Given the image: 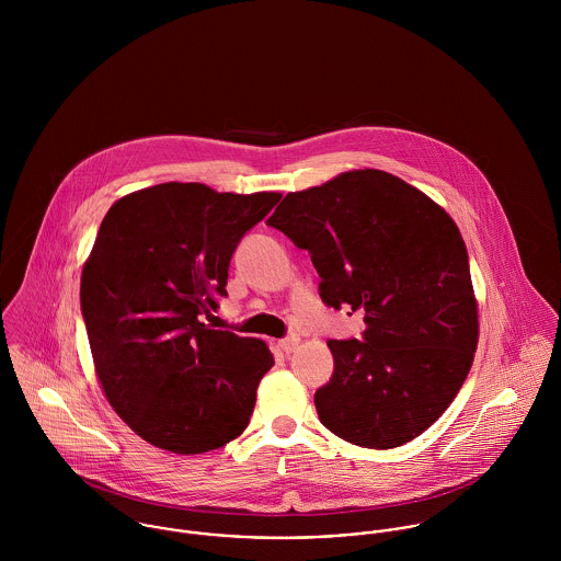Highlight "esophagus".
I'll list each match as a JSON object with an SVG mask.
<instances>
[{"label":"esophagus","mask_w":561,"mask_h":561,"mask_svg":"<svg viewBox=\"0 0 561 561\" xmlns=\"http://www.w3.org/2000/svg\"><path fill=\"white\" fill-rule=\"evenodd\" d=\"M298 343H300V339H298L296 334H291V336L280 339V341H278V347H280L285 354H291V352L298 347Z\"/></svg>","instance_id":"1"}]
</instances>
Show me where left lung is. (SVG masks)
I'll return each mask as SVG.
<instances>
[{
  "instance_id": "1",
  "label": "left lung",
  "mask_w": 561,
  "mask_h": 561,
  "mask_svg": "<svg viewBox=\"0 0 561 561\" xmlns=\"http://www.w3.org/2000/svg\"><path fill=\"white\" fill-rule=\"evenodd\" d=\"M265 225L309 250L325 307L358 311L367 325L360 339L328 341L334 371L316 391L321 423L369 449L425 432L458 396L478 347L456 222L416 187L367 168L287 194Z\"/></svg>"
}]
</instances>
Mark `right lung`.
I'll return each instance as SVG.
<instances>
[{
  "label": "right lung",
  "instance_id": "add662e5",
  "mask_svg": "<svg viewBox=\"0 0 561 561\" xmlns=\"http://www.w3.org/2000/svg\"><path fill=\"white\" fill-rule=\"evenodd\" d=\"M278 201L160 183L105 214L81 272V316L105 398L151 445L203 454L245 430L274 356L203 316L227 298L241 238Z\"/></svg>",
  "mask_w": 561,
  "mask_h": 561
}]
</instances>
